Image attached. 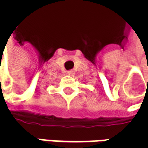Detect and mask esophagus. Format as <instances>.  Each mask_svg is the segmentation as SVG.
Returning <instances> with one entry per match:
<instances>
[{"instance_id": "esophagus-1", "label": "esophagus", "mask_w": 148, "mask_h": 148, "mask_svg": "<svg viewBox=\"0 0 148 148\" xmlns=\"http://www.w3.org/2000/svg\"><path fill=\"white\" fill-rule=\"evenodd\" d=\"M67 74H69V75H73V74H74V71H67Z\"/></svg>"}]
</instances>
